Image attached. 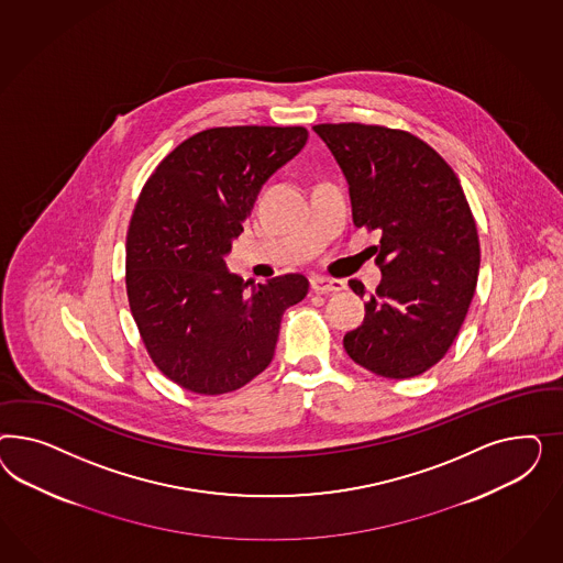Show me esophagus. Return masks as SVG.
Masks as SVG:
<instances>
[{
	"mask_svg": "<svg viewBox=\"0 0 563 563\" xmlns=\"http://www.w3.org/2000/svg\"><path fill=\"white\" fill-rule=\"evenodd\" d=\"M309 283H311V289L316 290V292H336V290L346 289L344 280L322 276V274H313L309 278Z\"/></svg>",
	"mask_w": 563,
	"mask_h": 563,
	"instance_id": "obj_1",
	"label": "esophagus"
}]
</instances>
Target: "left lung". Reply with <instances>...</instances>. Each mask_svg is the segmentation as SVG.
Instances as JSON below:
<instances>
[{
	"label": "left lung",
	"instance_id": "left-lung-1",
	"mask_svg": "<svg viewBox=\"0 0 563 563\" xmlns=\"http://www.w3.org/2000/svg\"><path fill=\"white\" fill-rule=\"evenodd\" d=\"M313 132L349 184L353 222L382 233V283L361 325L344 334V351L382 377L421 375L456 339L477 287V224L461 181L409 132L363 123H320ZM349 287L365 295L358 280Z\"/></svg>",
	"mask_w": 563,
	"mask_h": 563
}]
</instances>
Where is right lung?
<instances>
[{"label": "right lung", "mask_w": 563, "mask_h": 563, "mask_svg": "<svg viewBox=\"0 0 563 563\" xmlns=\"http://www.w3.org/2000/svg\"><path fill=\"white\" fill-rule=\"evenodd\" d=\"M307 130L212 128L181 142L137 198L125 243V287L154 365L189 393H233L274 357L285 309L309 283H252L224 257L262 186L306 146Z\"/></svg>", "instance_id": "obj_1"}]
</instances>
